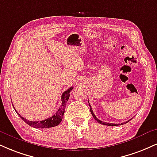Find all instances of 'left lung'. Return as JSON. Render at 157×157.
Returning <instances> with one entry per match:
<instances>
[{
    "label": "left lung",
    "mask_w": 157,
    "mask_h": 157,
    "mask_svg": "<svg viewBox=\"0 0 157 157\" xmlns=\"http://www.w3.org/2000/svg\"><path fill=\"white\" fill-rule=\"evenodd\" d=\"M89 103V102H88ZM89 106H90V113H91V114H92V116H93V117L94 118V119L95 120H97V122H99V124H103V125H106V126H118V125H120V124H110V123H106V122H104V121H100L99 119H98V118H97V117H96V116L95 115H94V112H93V110H92V108H91V107H90V105H89ZM130 121V120H129ZM129 121H126V122H124V123H122V124H121L122 125V124H126V123L127 122H129Z\"/></svg>",
    "instance_id": "8db88e82"
}]
</instances>
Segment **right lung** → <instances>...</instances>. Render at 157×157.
I'll use <instances>...</instances> for the list:
<instances>
[{
  "mask_svg": "<svg viewBox=\"0 0 157 157\" xmlns=\"http://www.w3.org/2000/svg\"><path fill=\"white\" fill-rule=\"evenodd\" d=\"M73 89V87H71L70 88H69L67 90L64 91L63 94L61 96V101H62V105L60 107V108L58 109V110L56 113V114L53 115L50 118H47V119L42 120L41 121H28L25 118H24L23 117L20 116V114L17 113V111L14 108V105H13V107H14L15 111L17 114L20 116V118H22V120L24 121L26 124H28V125L32 126V127L34 128H39V129H44V128H50V127H53V126H58V124L61 122L62 118H63L64 112H65V108L66 105H67V101L69 100V93L71 92V90Z\"/></svg>",
  "mask_w": 157,
  "mask_h": 157,
  "instance_id": "obj_1",
  "label": "right lung"
}]
</instances>
